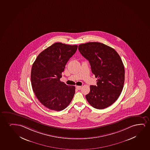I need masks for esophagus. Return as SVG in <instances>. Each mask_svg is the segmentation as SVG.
<instances>
[{"mask_svg":"<svg viewBox=\"0 0 150 150\" xmlns=\"http://www.w3.org/2000/svg\"><path fill=\"white\" fill-rule=\"evenodd\" d=\"M76 88L77 90H80L81 88V86H76Z\"/></svg>","mask_w":150,"mask_h":150,"instance_id":"esophagus-1","label":"esophagus"}]
</instances>
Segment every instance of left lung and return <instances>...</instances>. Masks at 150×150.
I'll use <instances>...</instances> for the list:
<instances>
[{"mask_svg":"<svg viewBox=\"0 0 150 150\" xmlns=\"http://www.w3.org/2000/svg\"><path fill=\"white\" fill-rule=\"evenodd\" d=\"M78 49L88 60L92 73L98 78L97 86H90L86 99L96 109L106 108L117 99L123 90L125 69L122 60L114 49L102 43L82 44Z\"/></svg>","mask_w":150,"mask_h":150,"instance_id":"left-lung-1","label":"left lung"}]
</instances>
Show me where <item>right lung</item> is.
Instances as JSON below:
<instances>
[{"mask_svg":"<svg viewBox=\"0 0 150 150\" xmlns=\"http://www.w3.org/2000/svg\"><path fill=\"white\" fill-rule=\"evenodd\" d=\"M77 45L55 43L39 54L31 71V86L36 97L49 109L61 111L72 101L74 86L60 81L67 62L76 52Z\"/></svg>","mask_w":150,"mask_h":150,"instance_id":"right-lung-1","label":"right lung"}]
</instances>
